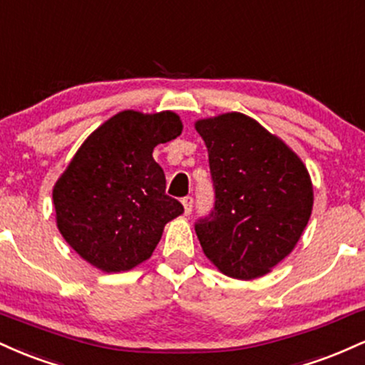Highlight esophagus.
I'll return each mask as SVG.
<instances>
[{
	"mask_svg": "<svg viewBox=\"0 0 365 365\" xmlns=\"http://www.w3.org/2000/svg\"><path fill=\"white\" fill-rule=\"evenodd\" d=\"M182 204H183V209H185V215L188 216L192 212V207H194V199H192V197H183Z\"/></svg>",
	"mask_w": 365,
	"mask_h": 365,
	"instance_id": "1",
	"label": "esophagus"
}]
</instances>
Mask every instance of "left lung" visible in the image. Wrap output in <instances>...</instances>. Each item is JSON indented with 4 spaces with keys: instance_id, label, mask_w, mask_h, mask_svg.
Segmentation results:
<instances>
[{
    "instance_id": "left-lung-1",
    "label": "left lung",
    "mask_w": 365,
    "mask_h": 365,
    "mask_svg": "<svg viewBox=\"0 0 365 365\" xmlns=\"http://www.w3.org/2000/svg\"><path fill=\"white\" fill-rule=\"evenodd\" d=\"M215 185V211L195 233L206 257L237 279L267 274L295 249L312 212L302 159L244 113L197 120Z\"/></svg>"
}]
</instances>
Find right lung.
I'll return each instance as SVG.
<instances>
[{"label":"right lung","mask_w":365,"mask_h":365,"mask_svg":"<svg viewBox=\"0 0 365 365\" xmlns=\"http://www.w3.org/2000/svg\"><path fill=\"white\" fill-rule=\"evenodd\" d=\"M182 130L173 111L125 110L83 140L53 187L58 230L83 261L121 273L153 255L165 225L183 212L153 150Z\"/></svg>","instance_id":"1"}]
</instances>
